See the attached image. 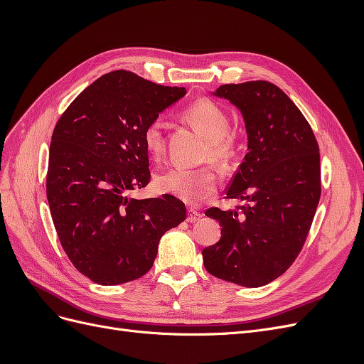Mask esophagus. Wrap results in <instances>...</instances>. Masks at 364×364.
<instances>
[{
	"label": "esophagus",
	"mask_w": 364,
	"mask_h": 364,
	"mask_svg": "<svg viewBox=\"0 0 364 364\" xmlns=\"http://www.w3.org/2000/svg\"><path fill=\"white\" fill-rule=\"evenodd\" d=\"M200 218H202V214H200L199 211H196V209H193V208H190V209H188V217H186V220H188L190 223L199 222Z\"/></svg>",
	"instance_id": "obj_1"
}]
</instances>
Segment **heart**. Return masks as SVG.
Returning a JSON list of instances; mask_svg holds the SVG:
<instances>
[{"label": "heart", "instance_id": "1", "mask_svg": "<svg viewBox=\"0 0 364 364\" xmlns=\"http://www.w3.org/2000/svg\"><path fill=\"white\" fill-rule=\"evenodd\" d=\"M185 118L208 141L206 156L218 165H228L235 156V142L228 136L229 119L217 105L209 100H197L185 111ZM165 121L153 118L144 129V144L151 155L164 150ZM158 188L188 203H197L211 196L218 186L213 168H170L158 176Z\"/></svg>", "mask_w": 364, "mask_h": 364}]
</instances>
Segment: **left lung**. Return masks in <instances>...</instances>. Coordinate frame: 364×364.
Masks as SVG:
<instances>
[{"label": "left lung", "mask_w": 364, "mask_h": 364, "mask_svg": "<svg viewBox=\"0 0 364 364\" xmlns=\"http://www.w3.org/2000/svg\"><path fill=\"white\" fill-rule=\"evenodd\" d=\"M213 95L245 119L247 153L226 196L246 203L205 213L222 237L202 250L203 264L215 278L255 289L281 277L305 243L321 199L318 146L302 112L273 83L223 85Z\"/></svg>", "instance_id": "left-lung-1"}]
</instances>
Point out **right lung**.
Segmentation results:
<instances>
[{
	"label": "right lung",
	"instance_id": "add662e5",
	"mask_svg": "<svg viewBox=\"0 0 364 364\" xmlns=\"http://www.w3.org/2000/svg\"><path fill=\"white\" fill-rule=\"evenodd\" d=\"M185 94L112 71L77 95L54 127L47 173L53 223L74 267L92 282L141 278L161 237L186 217L174 196L129 197L150 182L146 126Z\"/></svg>",
	"mask_w": 364,
	"mask_h": 364
}]
</instances>
